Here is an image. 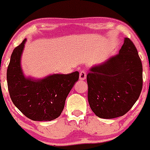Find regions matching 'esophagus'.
<instances>
[{
    "label": "esophagus",
    "instance_id": "34e87169",
    "mask_svg": "<svg viewBox=\"0 0 150 150\" xmlns=\"http://www.w3.org/2000/svg\"><path fill=\"white\" fill-rule=\"evenodd\" d=\"M86 78V73L85 71H81L79 73V79L80 80H84Z\"/></svg>",
    "mask_w": 150,
    "mask_h": 150
}]
</instances>
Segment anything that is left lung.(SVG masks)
I'll return each mask as SVG.
<instances>
[{"mask_svg": "<svg viewBox=\"0 0 150 150\" xmlns=\"http://www.w3.org/2000/svg\"><path fill=\"white\" fill-rule=\"evenodd\" d=\"M88 100L102 119L123 116L133 107L143 86V66L137 50L125 38L119 54L89 68Z\"/></svg>", "mask_w": 150, "mask_h": 150, "instance_id": "1", "label": "left lung"}]
</instances>
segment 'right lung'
Instances as JSON below:
<instances>
[{
	"label": "right lung",
	"mask_w": 150,
	"mask_h": 150,
	"mask_svg": "<svg viewBox=\"0 0 150 150\" xmlns=\"http://www.w3.org/2000/svg\"><path fill=\"white\" fill-rule=\"evenodd\" d=\"M27 40L14 49L6 79L10 98L26 117L34 121H51L63 111L69 92L79 79V72L50 74L40 79L26 76L21 61Z\"/></svg>",
	"instance_id": "add662e5"
}]
</instances>
